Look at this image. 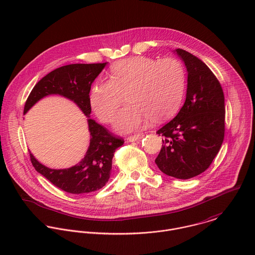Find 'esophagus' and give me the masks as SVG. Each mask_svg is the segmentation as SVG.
Returning <instances> with one entry per match:
<instances>
[{"mask_svg":"<svg viewBox=\"0 0 255 255\" xmlns=\"http://www.w3.org/2000/svg\"><path fill=\"white\" fill-rule=\"evenodd\" d=\"M143 137H144L143 134H136V135H134V136L128 137V138H127V141H128V142H136V141L141 140Z\"/></svg>","mask_w":255,"mask_h":255,"instance_id":"esophagus-1","label":"esophagus"}]
</instances>
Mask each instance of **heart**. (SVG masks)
Instances as JSON below:
<instances>
[{"label":"heart","instance_id":"b5f03b06","mask_svg":"<svg viewBox=\"0 0 255 255\" xmlns=\"http://www.w3.org/2000/svg\"><path fill=\"white\" fill-rule=\"evenodd\" d=\"M186 75L182 63L174 58L154 60L134 56L114 63L109 80L94 84L89 103L104 123H110L120 106L123 94L129 102L118 113L114 128L130 133L153 121L173 115L182 102Z\"/></svg>","mask_w":255,"mask_h":255}]
</instances>
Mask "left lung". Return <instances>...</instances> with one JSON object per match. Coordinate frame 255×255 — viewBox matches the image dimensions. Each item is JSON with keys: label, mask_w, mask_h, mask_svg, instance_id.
Returning <instances> with one entry per match:
<instances>
[{"label": "left lung", "mask_w": 255, "mask_h": 255, "mask_svg": "<svg viewBox=\"0 0 255 255\" xmlns=\"http://www.w3.org/2000/svg\"><path fill=\"white\" fill-rule=\"evenodd\" d=\"M175 53L187 71L186 99L177 115L156 134L163 136L154 162L164 174L188 179L205 171L219 153L225 135V98L208 66L182 49Z\"/></svg>", "instance_id": "8db88e82"}]
</instances>
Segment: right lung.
<instances>
[{"mask_svg":"<svg viewBox=\"0 0 255 255\" xmlns=\"http://www.w3.org/2000/svg\"><path fill=\"white\" fill-rule=\"evenodd\" d=\"M106 66L102 64H71L60 67L42 78L31 91L24 105L25 114L36 102L48 96H61L76 103L88 117L90 146L82 160L63 169L49 168L30 153L35 170L58 188L72 194H85L102 188L110 177L112 158L124 141L111 135L91 117V87Z\"/></svg>","mask_w":255,"mask_h":255,"instance_id":"right-lung-1","label":"right lung"}]
</instances>
